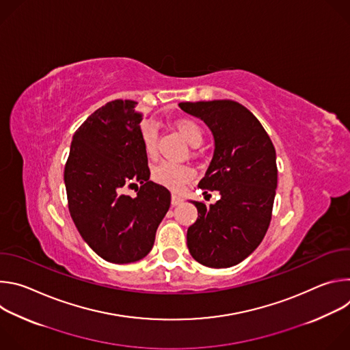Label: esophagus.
<instances>
[{
	"label": "esophagus",
	"mask_w": 350,
	"mask_h": 350,
	"mask_svg": "<svg viewBox=\"0 0 350 350\" xmlns=\"http://www.w3.org/2000/svg\"><path fill=\"white\" fill-rule=\"evenodd\" d=\"M183 202V198L178 195V193H173L172 195V205L173 206H177V205H180Z\"/></svg>",
	"instance_id": "obj_1"
}]
</instances>
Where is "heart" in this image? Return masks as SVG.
I'll list each match as a JSON object with an SVG mask.
<instances>
[{"mask_svg":"<svg viewBox=\"0 0 350 350\" xmlns=\"http://www.w3.org/2000/svg\"><path fill=\"white\" fill-rule=\"evenodd\" d=\"M177 129L180 134L185 138V141L192 145L198 146L204 141V130L201 129L196 122L184 119L177 123ZM141 139L145 152L149 158H154L157 155L158 149V133L154 124H145L141 129ZM193 172L191 167L184 165H173L169 162H163L154 167L152 178L158 184L167 187L170 189H180L185 183L192 180Z\"/></svg>","mask_w":350,"mask_h":350,"instance_id":"1","label":"heart"}]
</instances>
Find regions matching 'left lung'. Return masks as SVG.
I'll return each instance as SVG.
<instances>
[{"instance_id":"obj_1","label":"left lung","mask_w":350,"mask_h":350,"mask_svg":"<svg viewBox=\"0 0 350 350\" xmlns=\"http://www.w3.org/2000/svg\"><path fill=\"white\" fill-rule=\"evenodd\" d=\"M215 137V155L198 187L219 191L215 205L192 204L196 221L187 231L191 256L204 266L231 267L251 255L271 221L277 188L274 145L255 115L230 99L181 103Z\"/></svg>"}]
</instances>
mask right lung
Masks as SVG:
<instances>
[{
    "instance_id": "1",
    "label": "right lung",
    "mask_w": 350,
    "mask_h": 350,
    "mask_svg": "<svg viewBox=\"0 0 350 350\" xmlns=\"http://www.w3.org/2000/svg\"><path fill=\"white\" fill-rule=\"evenodd\" d=\"M137 104L115 99L91 113L73 135L64 173L80 235L98 256L118 265L149 254L172 199L149 180ZM134 186L131 198L125 191Z\"/></svg>"
}]
</instances>
